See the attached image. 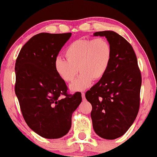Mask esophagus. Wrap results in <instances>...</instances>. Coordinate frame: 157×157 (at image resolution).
Instances as JSON below:
<instances>
[{"mask_svg":"<svg viewBox=\"0 0 157 157\" xmlns=\"http://www.w3.org/2000/svg\"><path fill=\"white\" fill-rule=\"evenodd\" d=\"M82 96L83 100H85V93H84V92H82Z\"/></svg>","mask_w":157,"mask_h":157,"instance_id":"obj_1","label":"esophagus"}]
</instances>
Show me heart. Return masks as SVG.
Returning <instances> with one entry per match:
<instances>
[{
  "label": "heart",
  "instance_id": "1",
  "mask_svg": "<svg viewBox=\"0 0 157 157\" xmlns=\"http://www.w3.org/2000/svg\"><path fill=\"white\" fill-rule=\"evenodd\" d=\"M65 55L67 59L56 57V72L65 82H71L79 70L82 73L70 87L73 91H81L87 88L92 80L104 76L112 59V48L105 38H84L70 44Z\"/></svg>",
  "mask_w": 157,
  "mask_h": 157
}]
</instances>
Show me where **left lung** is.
<instances>
[{
  "label": "left lung",
  "instance_id": "8db88e82",
  "mask_svg": "<svg viewBox=\"0 0 157 157\" xmlns=\"http://www.w3.org/2000/svg\"><path fill=\"white\" fill-rule=\"evenodd\" d=\"M105 36L112 48L105 74L85 94L92 106L93 129L100 137L113 140L122 136L136 119L140 108L142 78L131 44L117 33L96 32Z\"/></svg>",
  "mask_w": 157,
  "mask_h": 157
}]
</instances>
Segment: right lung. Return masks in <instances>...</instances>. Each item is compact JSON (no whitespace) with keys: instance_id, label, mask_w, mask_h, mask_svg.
Returning <instances> with one entry per match:
<instances>
[{"instance_id":"add662e5","label":"right lung","mask_w":157,"mask_h":157,"mask_svg":"<svg viewBox=\"0 0 157 157\" xmlns=\"http://www.w3.org/2000/svg\"><path fill=\"white\" fill-rule=\"evenodd\" d=\"M71 36V33L36 35L22 46L15 63V94L23 118L45 138H59L69 132L72 114L82 100L81 92L67 93L55 68L56 57Z\"/></svg>"}]
</instances>
